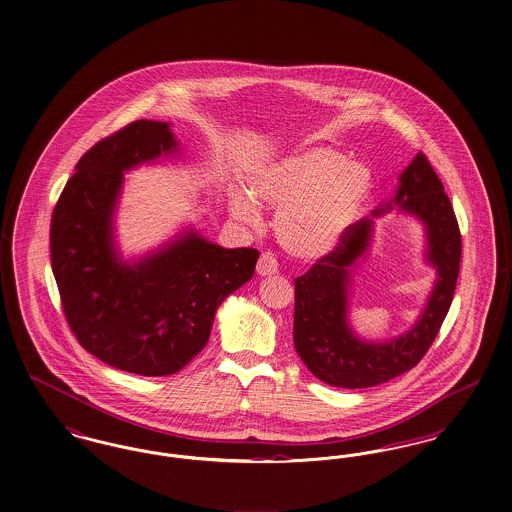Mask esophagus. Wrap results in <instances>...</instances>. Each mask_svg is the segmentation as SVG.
<instances>
[{"label":"esophagus","instance_id":"1","mask_svg":"<svg viewBox=\"0 0 512 512\" xmlns=\"http://www.w3.org/2000/svg\"><path fill=\"white\" fill-rule=\"evenodd\" d=\"M256 271H258V275H262V277L275 275V273L279 271V264H277L275 256H273L271 252H262V256H260V260H258V266H256Z\"/></svg>","mask_w":512,"mask_h":512}]
</instances>
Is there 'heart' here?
<instances>
[{
  "label": "heart",
  "mask_w": 512,
  "mask_h": 512,
  "mask_svg": "<svg viewBox=\"0 0 512 512\" xmlns=\"http://www.w3.org/2000/svg\"><path fill=\"white\" fill-rule=\"evenodd\" d=\"M375 189L369 164L348 160L342 151L313 145L264 166L252 181V195L279 208L275 235L298 258L317 260L336 250L363 214ZM235 212L256 222L260 212L248 195L235 200Z\"/></svg>",
  "instance_id": "1"
}]
</instances>
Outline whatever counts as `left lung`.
Segmentation results:
<instances>
[{
	"instance_id": "obj_1",
	"label": "left lung",
	"mask_w": 512,
	"mask_h": 512,
	"mask_svg": "<svg viewBox=\"0 0 512 512\" xmlns=\"http://www.w3.org/2000/svg\"><path fill=\"white\" fill-rule=\"evenodd\" d=\"M394 202L424 223L426 260L438 273L411 331L388 342H365L346 317L352 269L369 248L373 218L392 210V204L354 223L336 250L294 279V348L313 375L331 386L369 388L407 373L428 352L449 312L461 266V231L444 185L423 153L401 172Z\"/></svg>"
}]
</instances>
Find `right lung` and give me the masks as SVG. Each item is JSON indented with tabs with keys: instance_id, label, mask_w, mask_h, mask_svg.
I'll return each instance as SVG.
<instances>
[{
	"instance_id": "right-lung-1",
	"label": "right lung",
	"mask_w": 512,
	"mask_h": 512,
	"mask_svg": "<svg viewBox=\"0 0 512 512\" xmlns=\"http://www.w3.org/2000/svg\"><path fill=\"white\" fill-rule=\"evenodd\" d=\"M176 151L168 122L135 120L78 160L51 216V267L70 331L91 356L141 377L174 375L199 354L216 310L252 279L260 256L189 231L132 264L120 258L112 214L124 172Z\"/></svg>"
}]
</instances>
